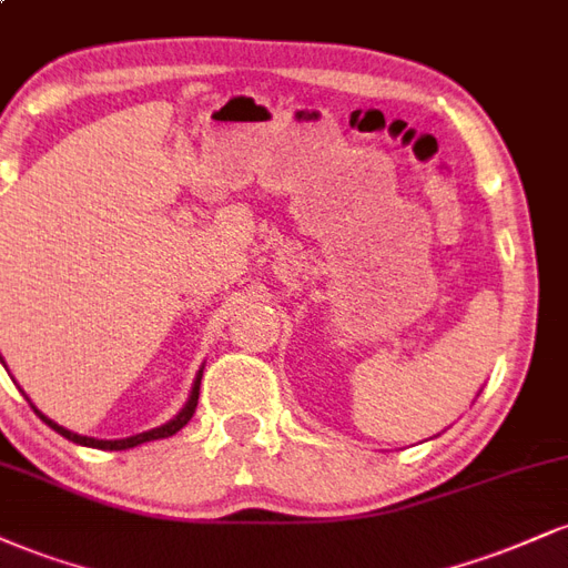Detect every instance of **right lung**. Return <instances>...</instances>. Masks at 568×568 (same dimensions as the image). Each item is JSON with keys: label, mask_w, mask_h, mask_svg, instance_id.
Returning a JSON list of instances; mask_svg holds the SVG:
<instances>
[{"label": "right lung", "mask_w": 568, "mask_h": 568, "mask_svg": "<svg viewBox=\"0 0 568 568\" xmlns=\"http://www.w3.org/2000/svg\"><path fill=\"white\" fill-rule=\"evenodd\" d=\"M0 359H2V354H0ZM201 375H203V371L197 373V378H195V384H193V394H190L187 405H184V409H182L180 415H176L174 420H169L166 426H161V428H153V432L129 436V439H119V442L89 439V436L73 434V432H68V428L58 426V423H52L50 418H47V415L39 413L37 407H33V409H37V415L47 423V426L54 428V432H58L60 436H65V439H71V442H77V444H84V447H98V449H129V447H136V444H145V442H153V439H166V436H174L176 432H180L182 426H187V420L193 418V413H195V407H197V392H201Z\"/></svg>", "instance_id": "add662e5"}]
</instances>
